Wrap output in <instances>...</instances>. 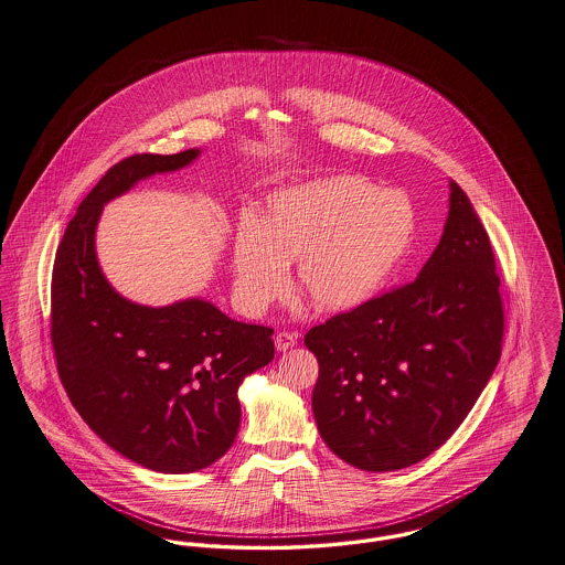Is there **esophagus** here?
<instances>
[{
  "label": "esophagus",
  "instance_id": "obj_1",
  "mask_svg": "<svg viewBox=\"0 0 565 565\" xmlns=\"http://www.w3.org/2000/svg\"><path fill=\"white\" fill-rule=\"evenodd\" d=\"M274 343H276V350H278V352H287V350H291V348L298 345V337L291 334V332H278V334L274 337Z\"/></svg>",
  "mask_w": 565,
  "mask_h": 565
}]
</instances>
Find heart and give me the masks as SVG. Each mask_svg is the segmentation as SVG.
<instances>
[{
    "label": "heart",
    "instance_id": "1",
    "mask_svg": "<svg viewBox=\"0 0 565 565\" xmlns=\"http://www.w3.org/2000/svg\"><path fill=\"white\" fill-rule=\"evenodd\" d=\"M416 233V211L397 190L362 177H330L274 194L263 222L242 215L233 244L239 300L267 307L289 285L298 260L300 287L321 308L356 307L384 287Z\"/></svg>",
    "mask_w": 565,
    "mask_h": 565
}]
</instances>
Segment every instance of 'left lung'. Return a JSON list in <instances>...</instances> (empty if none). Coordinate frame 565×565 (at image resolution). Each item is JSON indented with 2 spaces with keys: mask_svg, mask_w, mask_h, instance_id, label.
I'll use <instances>...</instances> for the list:
<instances>
[{
  "mask_svg": "<svg viewBox=\"0 0 565 565\" xmlns=\"http://www.w3.org/2000/svg\"><path fill=\"white\" fill-rule=\"evenodd\" d=\"M490 237L451 181L449 217L420 274L310 328L312 414L323 443L360 470L425 460L462 425L503 348Z\"/></svg>",
  "mask_w": 565,
  "mask_h": 565,
  "instance_id": "obj_1",
  "label": "left lung"
}]
</instances>
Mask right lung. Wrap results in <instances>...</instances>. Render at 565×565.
I'll return each mask as SVG.
<instances>
[{"label": "right lung", "instance_id": "add662e5", "mask_svg": "<svg viewBox=\"0 0 565 565\" xmlns=\"http://www.w3.org/2000/svg\"><path fill=\"white\" fill-rule=\"evenodd\" d=\"M199 157L138 153L114 163L77 206L52 274V343L62 386L90 429L157 472H194L235 443L242 380L274 359L271 328L205 300L134 305L105 280L95 228L107 201Z\"/></svg>", "mask_w": 565, "mask_h": 565}]
</instances>
